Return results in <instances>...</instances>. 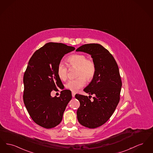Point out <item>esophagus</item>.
<instances>
[{
	"label": "esophagus",
	"instance_id": "34e87169",
	"mask_svg": "<svg viewBox=\"0 0 153 153\" xmlns=\"http://www.w3.org/2000/svg\"><path fill=\"white\" fill-rule=\"evenodd\" d=\"M75 95H76V94H75V92H72V97H75Z\"/></svg>",
	"mask_w": 153,
	"mask_h": 153
}]
</instances>
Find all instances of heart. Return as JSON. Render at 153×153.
Wrapping results in <instances>:
<instances>
[{"mask_svg": "<svg viewBox=\"0 0 153 153\" xmlns=\"http://www.w3.org/2000/svg\"><path fill=\"white\" fill-rule=\"evenodd\" d=\"M68 66L70 68H77V79L68 81L65 87L72 92H77L83 87L86 83V80H91L96 73V66L94 62L87 59L83 54H74L67 58ZM56 73L59 79L65 81L68 78V67L62 62H59L56 67Z\"/></svg>", "mask_w": 153, "mask_h": 153, "instance_id": "heart-1", "label": "heart"}]
</instances>
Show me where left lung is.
Listing matches in <instances>:
<instances>
[{
	"instance_id": "obj_1",
	"label": "left lung",
	"mask_w": 153,
	"mask_h": 153,
	"mask_svg": "<svg viewBox=\"0 0 153 153\" xmlns=\"http://www.w3.org/2000/svg\"><path fill=\"white\" fill-rule=\"evenodd\" d=\"M76 51L90 54L96 66L95 74L84 91L95 95L91 100L87 96L76 94L80 106L77 111L79 123L87 128L102 126L113 114L120 99L122 82L117 62L107 49L99 44H86Z\"/></svg>"
}]
</instances>
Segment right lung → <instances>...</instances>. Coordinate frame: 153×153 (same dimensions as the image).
Returning <instances> with one entry per match:
<instances>
[{"label":"right lung","instance_id":"obj_1","mask_svg":"<svg viewBox=\"0 0 153 153\" xmlns=\"http://www.w3.org/2000/svg\"><path fill=\"white\" fill-rule=\"evenodd\" d=\"M74 50L63 43H48L36 51L29 61L23 79V100L33 121L43 128L58 126L72 99L70 90L62 91L59 97H52L51 92L62 85L56 73L57 65L65 54Z\"/></svg>","mask_w":153,"mask_h":153}]
</instances>
